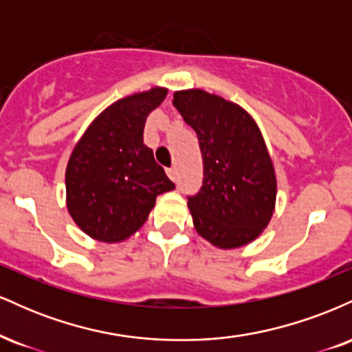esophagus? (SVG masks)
I'll return each mask as SVG.
<instances>
[{
    "label": "esophagus",
    "mask_w": 352,
    "mask_h": 352,
    "mask_svg": "<svg viewBox=\"0 0 352 352\" xmlns=\"http://www.w3.org/2000/svg\"><path fill=\"white\" fill-rule=\"evenodd\" d=\"M167 175L170 177V179H172L173 182L179 180V170H177V167H170V168H167Z\"/></svg>",
    "instance_id": "obj_1"
}]
</instances>
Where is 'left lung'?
Listing matches in <instances>:
<instances>
[{"label":"left lung","instance_id":"1","mask_svg":"<svg viewBox=\"0 0 352 352\" xmlns=\"http://www.w3.org/2000/svg\"><path fill=\"white\" fill-rule=\"evenodd\" d=\"M173 106L199 137L204 182L188 197L193 227L218 248L248 245L268 227L276 201L273 162L253 117L238 104L188 89Z\"/></svg>","mask_w":352,"mask_h":352}]
</instances>
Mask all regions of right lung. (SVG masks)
<instances>
[{"instance_id": "add662e5", "label": "right lung", "mask_w": 352, "mask_h": 352, "mask_svg": "<svg viewBox=\"0 0 352 352\" xmlns=\"http://www.w3.org/2000/svg\"><path fill=\"white\" fill-rule=\"evenodd\" d=\"M167 89L119 99L92 120L66 168L67 210L94 240L116 243L144 225L157 195L175 184L144 144L147 116L162 104Z\"/></svg>"}]
</instances>
